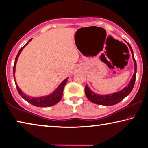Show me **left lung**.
<instances>
[{
	"instance_id": "1",
	"label": "left lung",
	"mask_w": 148,
	"mask_h": 148,
	"mask_svg": "<svg viewBox=\"0 0 148 148\" xmlns=\"http://www.w3.org/2000/svg\"><path fill=\"white\" fill-rule=\"evenodd\" d=\"M128 46H129L130 49H131V51L132 53V57L133 59V61L134 62V72L133 76H132V78L130 81L129 85L123 89L121 91H118L115 93L110 94V95H98L95 93L92 92L91 89H90L88 86H86L85 87V93H86V96L90 101L93 102L95 104H97L99 105H104V106H111V105H114L119 102H121L123 99H124L125 97L131 93L132 89H133L134 86L135 79H136V60L134 59V55H133V51L129 43L126 42Z\"/></svg>"
}]
</instances>
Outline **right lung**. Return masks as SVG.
<instances>
[{"instance_id":"obj_1","label":"right lung","mask_w":148,"mask_h":148,"mask_svg":"<svg viewBox=\"0 0 148 148\" xmlns=\"http://www.w3.org/2000/svg\"><path fill=\"white\" fill-rule=\"evenodd\" d=\"M32 39L30 40L27 42V43L24 46H23L20 49L19 51L17 53V56L16 57V59H15V62H14V80L15 79V71H16V62H17V60L18 57L19 56L20 53H21L22 49H23L25 47L26 45L28 44L30 42H31ZM67 79L68 78L65 79L62 83L59 85L58 87L56 89V91H55L53 93L50 94L47 96L46 97H29L28 95H25L23 93V92L21 91V89L19 88V87L17 86V85L16 84V82H15L16 83V86L17 87V90L18 91L19 94L21 95V97L22 98L24 99L26 101H27L32 105L35 106H38V107H49L51 106H53V105L56 104L57 103L61 101L62 99V92H63V89L64 87V86L66 85V82H67Z\"/></svg>"}]
</instances>
